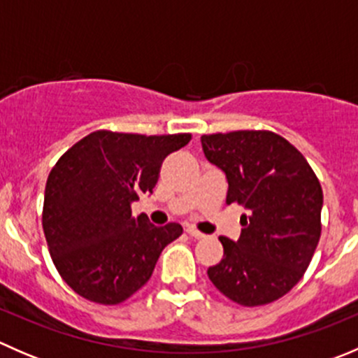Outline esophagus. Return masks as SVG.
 <instances>
[{
	"mask_svg": "<svg viewBox=\"0 0 358 358\" xmlns=\"http://www.w3.org/2000/svg\"><path fill=\"white\" fill-rule=\"evenodd\" d=\"M187 234H189L190 237H194V239H204V234L199 232V230L196 229V227H187Z\"/></svg>",
	"mask_w": 358,
	"mask_h": 358,
	"instance_id": "1",
	"label": "esophagus"
}]
</instances>
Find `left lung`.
I'll return each instance as SVG.
<instances>
[{"mask_svg": "<svg viewBox=\"0 0 358 358\" xmlns=\"http://www.w3.org/2000/svg\"><path fill=\"white\" fill-rule=\"evenodd\" d=\"M209 162L229 180L227 204H243L237 241L220 237L223 258L209 266L215 287L243 306L268 305L298 284L320 239L322 187L303 154L266 129L202 135Z\"/></svg>", "mask_w": 358, "mask_h": 358, "instance_id": "obj_1", "label": "left lung"}]
</instances>
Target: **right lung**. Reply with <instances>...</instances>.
<instances>
[{"label": "right lung", "mask_w": 358, "mask_h": 358, "mask_svg": "<svg viewBox=\"0 0 358 358\" xmlns=\"http://www.w3.org/2000/svg\"><path fill=\"white\" fill-rule=\"evenodd\" d=\"M190 133L140 135L96 129L57 161L46 180L43 230L53 265L72 291L119 305L150 279L180 223L156 227L131 204L152 192L166 156Z\"/></svg>", "instance_id": "obj_1"}]
</instances>
